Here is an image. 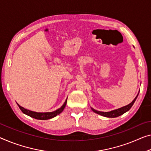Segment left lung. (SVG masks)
I'll return each instance as SVG.
<instances>
[{
	"label": "left lung",
	"mask_w": 151,
	"mask_h": 151,
	"mask_svg": "<svg viewBox=\"0 0 151 151\" xmlns=\"http://www.w3.org/2000/svg\"><path fill=\"white\" fill-rule=\"evenodd\" d=\"M138 95L136 96V97L134 98V100L132 101L130 104H129L127 106H123V107H121V108H120V109L114 110V111H111L110 112H101V111H96V110L92 109V108H91V110L94 112H96V113L100 114V115H102V116H106V117H110V118L117 117V116H120L123 114H124L125 112L128 111L130 109H131L132 106H133V104H134L135 101H136L137 97H138Z\"/></svg>",
	"instance_id": "left-lung-1"
}]
</instances>
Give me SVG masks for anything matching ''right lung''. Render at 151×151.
I'll return each mask as SVG.
<instances>
[{
    "instance_id": "add662e5",
    "label": "right lung",
    "mask_w": 151,
    "mask_h": 151,
    "mask_svg": "<svg viewBox=\"0 0 151 151\" xmlns=\"http://www.w3.org/2000/svg\"><path fill=\"white\" fill-rule=\"evenodd\" d=\"M66 102H67V99L66 100V101H65L64 104L62 106L61 108H60V109H58L55 111L50 112H37L31 111H29L28 109H24V107L21 106L18 104L17 103V104L23 113L26 114L27 115L30 116L31 117L35 118L36 119H39V120H47V119H50L51 118L55 117V116H57L58 114L61 113V112L64 111L65 106H66Z\"/></svg>"
}]
</instances>
